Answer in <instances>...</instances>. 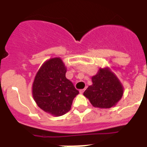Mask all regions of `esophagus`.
<instances>
[{"instance_id":"obj_1","label":"esophagus","mask_w":147,"mask_h":147,"mask_svg":"<svg viewBox=\"0 0 147 147\" xmlns=\"http://www.w3.org/2000/svg\"><path fill=\"white\" fill-rule=\"evenodd\" d=\"M85 89H82V90H80V93H83L84 92Z\"/></svg>"}]
</instances>
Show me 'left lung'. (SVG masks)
Wrapping results in <instances>:
<instances>
[{
  "instance_id": "left-lung-1",
  "label": "left lung",
  "mask_w": 147,
  "mask_h": 147,
  "mask_svg": "<svg viewBox=\"0 0 147 147\" xmlns=\"http://www.w3.org/2000/svg\"><path fill=\"white\" fill-rule=\"evenodd\" d=\"M92 84L84 92L92 106L110 108L115 106L123 95V87L117 77L109 68H100L92 77Z\"/></svg>"
}]
</instances>
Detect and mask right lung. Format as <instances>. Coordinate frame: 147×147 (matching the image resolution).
I'll use <instances>...</instances> for the list:
<instances>
[{"mask_svg":"<svg viewBox=\"0 0 147 147\" xmlns=\"http://www.w3.org/2000/svg\"><path fill=\"white\" fill-rule=\"evenodd\" d=\"M66 73V68L60 57L49 59L37 71L32 87L37 105L56 117L69 111L74 98L79 93Z\"/></svg>","mask_w":147,"mask_h":147,"instance_id":"add662e5","label":"right lung"}]
</instances>
